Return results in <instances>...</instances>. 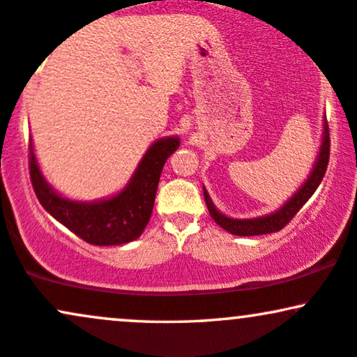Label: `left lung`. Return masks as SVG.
<instances>
[{
  "label": "left lung",
  "instance_id": "obj_1",
  "mask_svg": "<svg viewBox=\"0 0 357 357\" xmlns=\"http://www.w3.org/2000/svg\"><path fill=\"white\" fill-rule=\"evenodd\" d=\"M329 149H331V139H329V126L324 121V134H322V142L321 149H319L317 161L314 162L312 171H310L307 181L298 188L296 195L287 202L280 210L275 213H270V215L258 216V218H250V220H236V218H228L223 213H220L213 204L210 195L203 188L204 192V202H206L208 211H210L211 218L215 220L216 225H220L223 230L230 231L231 235L238 236H255V235H267V233H275L280 231L282 228L289 223L294 216L297 215L304 204L309 202L310 196L314 195L317 186L321 184L324 174H326L327 165H329Z\"/></svg>",
  "mask_w": 357,
  "mask_h": 357
}]
</instances>
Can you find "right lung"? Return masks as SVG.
<instances>
[{
  "instance_id": "obj_1",
  "label": "right lung",
  "mask_w": 357,
  "mask_h": 357,
  "mask_svg": "<svg viewBox=\"0 0 357 357\" xmlns=\"http://www.w3.org/2000/svg\"><path fill=\"white\" fill-rule=\"evenodd\" d=\"M179 147V137L155 141L139 162L136 173L116 196L100 202H72L43 178L30 142V178L38 202L56 221L90 245L109 247L136 240L144 231L154 208L155 191L166 159Z\"/></svg>"
}]
</instances>
